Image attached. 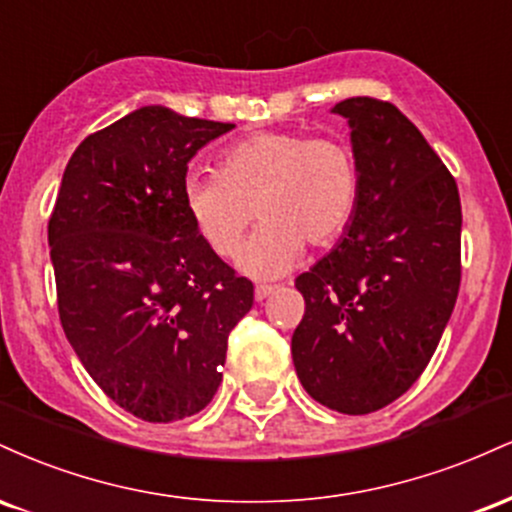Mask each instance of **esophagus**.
<instances>
[{
    "label": "esophagus",
    "mask_w": 512,
    "mask_h": 512,
    "mask_svg": "<svg viewBox=\"0 0 512 512\" xmlns=\"http://www.w3.org/2000/svg\"><path fill=\"white\" fill-rule=\"evenodd\" d=\"M274 291H276V286H272V284H257L255 286V298H257V301H264V298L272 296Z\"/></svg>",
    "instance_id": "esophagus-1"
}]
</instances>
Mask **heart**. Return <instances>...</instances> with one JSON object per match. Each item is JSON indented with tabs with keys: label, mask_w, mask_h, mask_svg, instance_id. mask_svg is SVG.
<instances>
[{
	"label": "heart",
	"mask_w": 512,
	"mask_h": 512,
	"mask_svg": "<svg viewBox=\"0 0 512 512\" xmlns=\"http://www.w3.org/2000/svg\"><path fill=\"white\" fill-rule=\"evenodd\" d=\"M358 195L354 151L308 132H257L228 146L216 173L182 178L187 219L219 257L236 255L255 207L262 223L238 267L257 279L289 272L303 243L330 245L349 226Z\"/></svg>",
	"instance_id": "obj_1"
}]
</instances>
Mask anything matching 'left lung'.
<instances>
[{"instance_id":"8db88e82","label":"left lung","mask_w":512,"mask_h":512,"mask_svg":"<svg viewBox=\"0 0 512 512\" xmlns=\"http://www.w3.org/2000/svg\"><path fill=\"white\" fill-rule=\"evenodd\" d=\"M349 120L361 195L342 240L296 279L305 315L291 339L315 402L370 414L419 380L460 291L457 182L392 103L358 96Z\"/></svg>"}]
</instances>
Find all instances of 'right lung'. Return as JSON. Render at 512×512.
Returning a JSON list of instances; mask_svg holds the SVG:
<instances>
[{
    "instance_id": "right-lung-1",
    "label": "right lung",
    "mask_w": 512,
    "mask_h": 512,
    "mask_svg": "<svg viewBox=\"0 0 512 512\" xmlns=\"http://www.w3.org/2000/svg\"><path fill=\"white\" fill-rule=\"evenodd\" d=\"M233 127L134 110L76 146L48 223L69 344L105 395L151 424L207 407L255 298L182 207L190 158Z\"/></svg>"
}]
</instances>
